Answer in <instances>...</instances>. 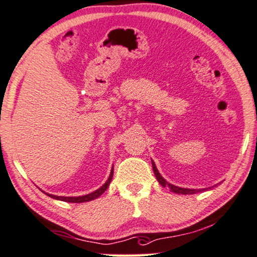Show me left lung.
<instances>
[{"mask_svg":"<svg viewBox=\"0 0 257 257\" xmlns=\"http://www.w3.org/2000/svg\"><path fill=\"white\" fill-rule=\"evenodd\" d=\"M152 168H153V173H155L157 180H158V182L162 185L163 187H167V188H170L173 193H177V194H183V195H187V194H195V193H200V191H203L205 189H187V188H180V187H177L174 185H171V183H168L165 179H164L160 173L157 170V167L155 165V163L152 162Z\"/></svg>","mask_w":257,"mask_h":257,"instance_id":"left-lung-1","label":"left lung"}]
</instances>
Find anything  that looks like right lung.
I'll use <instances>...</instances> for the list:
<instances>
[{"mask_svg": "<svg viewBox=\"0 0 257 257\" xmlns=\"http://www.w3.org/2000/svg\"><path fill=\"white\" fill-rule=\"evenodd\" d=\"M112 178H113V168L112 171H110V174H109V178L107 179V181L105 182V185H102L100 188L97 189L93 193L91 194H87V195H84V196H78V197H66V196H55V195H52V194H47L45 193L46 195H48L49 197L52 198H55V200H60V201H64V202H70V203H83V202H89L92 200H95V198H98L100 196L101 194L105 193V190L108 188L110 181H112Z\"/></svg>", "mask_w": 257, "mask_h": 257, "instance_id": "add662e5", "label": "right lung"}]
</instances>
